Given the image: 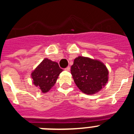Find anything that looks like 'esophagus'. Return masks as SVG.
Returning <instances> with one entry per match:
<instances>
[{
  "instance_id": "34e87169",
  "label": "esophagus",
  "mask_w": 134,
  "mask_h": 134,
  "mask_svg": "<svg viewBox=\"0 0 134 134\" xmlns=\"http://www.w3.org/2000/svg\"><path fill=\"white\" fill-rule=\"evenodd\" d=\"M64 70L66 71H70V66H68V67H66Z\"/></svg>"
}]
</instances>
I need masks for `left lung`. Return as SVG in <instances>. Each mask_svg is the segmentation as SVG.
<instances>
[{
    "mask_svg": "<svg viewBox=\"0 0 134 134\" xmlns=\"http://www.w3.org/2000/svg\"><path fill=\"white\" fill-rule=\"evenodd\" d=\"M71 74L78 88L87 94L98 93L108 81L109 71L103 62L79 56L71 66Z\"/></svg>",
    "mask_w": 134,
    "mask_h": 134,
    "instance_id": "8db88e82",
    "label": "left lung"
}]
</instances>
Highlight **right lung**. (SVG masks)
<instances>
[{"label":"right lung","instance_id":"add662e5","mask_svg":"<svg viewBox=\"0 0 134 134\" xmlns=\"http://www.w3.org/2000/svg\"><path fill=\"white\" fill-rule=\"evenodd\" d=\"M62 70L57 62L45 58L32 72L33 82L42 93H47L55 85Z\"/></svg>","mask_w":134,"mask_h":134}]
</instances>
